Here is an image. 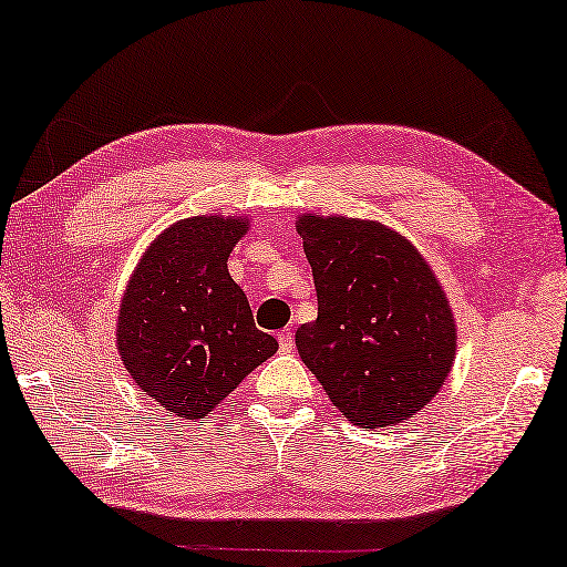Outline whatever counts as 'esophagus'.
Listing matches in <instances>:
<instances>
[{"label":"esophagus","instance_id":"1","mask_svg":"<svg viewBox=\"0 0 567 567\" xmlns=\"http://www.w3.org/2000/svg\"><path fill=\"white\" fill-rule=\"evenodd\" d=\"M278 349L284 351V354H291V351L296 349V344H293V333H291V329H284V331H278Z\"/></svg>","mask_w":567,"mask_h":567}]
</instances>
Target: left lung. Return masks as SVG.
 <instances>
[{"label":"left lung","mask_w":567,"mask_h":567,"mask_svg":"<svg viewBox=\"0 0 567 567\" xmlns=\"http://www.w3.org/2000/svg\"><path fill=\"white\" fill-rule=\"evenodd\" d=\"M296 228L319 299L317 321L296 331L301 361L351 424L416 414L454 361V319L432 268L382 223L306 213Z\"/></svg>","instance_id":"1"}]
</instances>
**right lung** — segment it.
Masks as SVG:
<instances>
[{"label":"right lung","mask_w":567,"mask_h":567,"mask_svg":"<svg viewBox=\"0 0 567 567\" xmlns=\"http://www.w3.org/2000/svg\"><path fill=\"white\" fill-rule=\"evenodd\" d=\"M246 226L220 216L175 223L147 248L120 306L117 349L130 377L185 420L213 412L278 349L228 274Z\"/></svg>","instance_id":"right-lung-1"}]
</instances>
